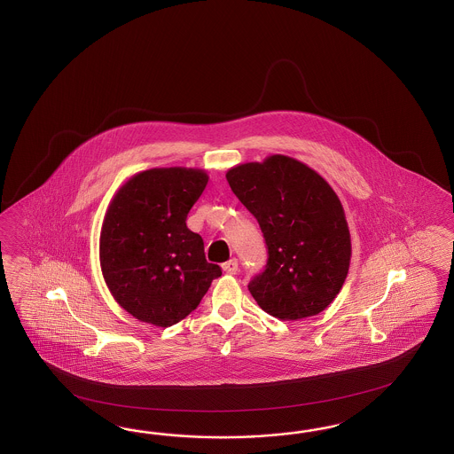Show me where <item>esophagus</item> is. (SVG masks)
Returning a JSON list of instances; mask_svg holds the SVG:
<instances>
[{
	"label": "esophagus",
	"instance_id": "1",
	"mask_svg": "<svg viewBox=\"0 0 454 454\" xmlns=\"http://www.w3.org/2000/svg\"><path fill=\"white\" fill-rule=\"evenodd\" d=\"M238 270H239L238 260H230V262H226L223 264V271H224L226 275H236Z\"/></svg>",
	"mask_w": 454,
	"mask_h": 454
}]
</instances>
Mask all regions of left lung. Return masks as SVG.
<instances>
[{"label":"left lung","instance_id":"left-lung-1","mask_svg":"<svg viewBox=\"0 0 454 454\" xmlns=\"http://www.w3.org/2000/svg\"><path fill=\"white\" fill-rule=\"evenodd\" d=\"M226 179L258 220L268 262L247 289L268 315L315 317L328 308L349 270L351 238L340 198L301 161L273 154L234 166Z\"/></svg>","mask_w":454,"mask_h":454}]
</instances>
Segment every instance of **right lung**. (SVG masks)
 Here are the masks:
<instances>
[{"label":"right lung","mask_w":454,"mask_h":454,"mask_svg":"<svg viewBox=\"0 0 454 454\" xmlns=\"http://www.w3.org/2000/svg\"><path fill=\"white\" fill-rule=\"evenodd\" d=\"M207 175L194 168H153L114 194L99 236V262L113 298L129 315L173 326L198 308L218 264L186 226Z\"/></svg>","instance_id":"right-lung-1"}]
</instances>
